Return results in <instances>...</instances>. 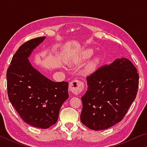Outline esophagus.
<instances>
[{"label":"esophagus","instance_id":"34e87169","mask_svg":"<svg viewBox=\"0 0 147 147\" xmlns=\"http://www.w3.org/2000/svg\"><path fill=\"white\" fill-rule=\"evenodd\" d=\"M84 83L83 82L75 80L69 84V91L74 94H78L84 90Z\"/></svg>","mask_w":147,"mask_h":147}]
</instances>
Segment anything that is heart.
Returning <instances> with one entry per match:
<instances>
[{
  "instance_id": "heart-1",
  "label": "heart",
  "mask_w": 147,
  "mask_h": 147,
  "mask_svg": "<svg viewBox=\"0 0 147 147\" xmlns=\"http://www.w3.org/2000/svg\"><path fill=\"white\" fill-rule=\"evenodd\" d=\"M94 52L93 50L91 49H87L85 50V51H82L80 53L78 54V55L76 56V58L74 59V60L73 61V64H77L79 63H81L84 61H86L87 59H89V58L93 55ZM98 64V59H94L93 61L90 62L89 63V65L87 67V69H86V73H89L93 71L94 70V69L96 67V65Z\"/></svg>"
}]
</instances>
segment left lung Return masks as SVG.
<instances>
[{"label": "left lung", "mask_w": 147, "mask_h": 147, "mask_svg": "<svg viewBox=\"0 0 147 147\" xmlns=\"http://www.w3.org/2000/svg\"><path fill=\"white\" fill-rule=\"evenodd\" d=\"M80 120L94 130H105L123 120L136 97L139 74L129 59L117 58L86 78Z\"/></svg>", "instance_id": "obj_1"}]
</instances>
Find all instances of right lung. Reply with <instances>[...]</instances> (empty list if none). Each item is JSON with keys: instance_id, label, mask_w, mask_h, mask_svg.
<instances>
[{"instance_id": "right-lung-1", "label": "right lung", "mask_w": 147, "mask_h": 147, "mask_svg": "<svg viewBox=\"0 0 147 147\" xmlns=\"http://www.w3.org/2000/svg\"><path fill=\"white\" fill-rule=\"evenodd\" d=\"M45 36L26 41L14 54L7 70L9 100L23 120L47 129L56 124L62 104L69 98L67 82H55L34 68L28 57Z\"/></svg>"}]
</instances>
